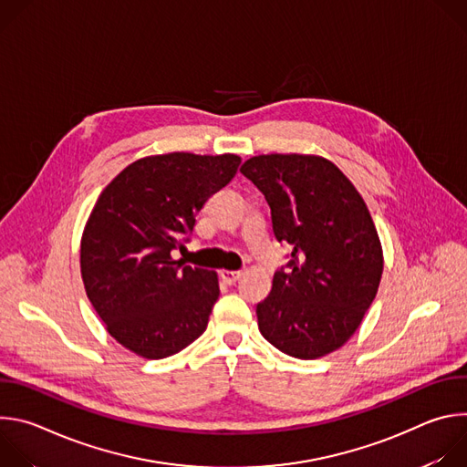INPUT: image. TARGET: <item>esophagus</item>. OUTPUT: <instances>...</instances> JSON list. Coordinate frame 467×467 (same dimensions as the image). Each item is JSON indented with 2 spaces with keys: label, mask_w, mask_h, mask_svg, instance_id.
<instances>
[{
  "label": "esophagus",
  "mask_w": 467,
  "mask_h": 467,
  "mask_svg": "<svg viewBox=\"0 0 467 467\" xmlns=\"http://www.w3.org/2000/svg\"><path fill=\"white\" fill-rule=\"evenodd\" d=\"M222 279L227 283V285H234L240 277H242V272H231V270H222L220 272Z\"/></svg>",
  "instance_id": "obj_1"
}]
</instances>
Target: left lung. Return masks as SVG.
Instances as JSON below:
<instances>
[{"label": "left lung", "mask_w": 467, "mask_h": 467, "mask_svg": "<svg viewBox=\"0 0 467 467\" xmlns=\"http://www.w3.org/2000/svg\"><path fill=\"white\" fill-rule=\"evenodd\" d=\"M272 209L288 264L256 305L262 337L312 360L342 348L373 303L382 247L362 195L332 162L310 155H260L240 168Z\"/></svg>", "instance_id": "1"}]
</instances>
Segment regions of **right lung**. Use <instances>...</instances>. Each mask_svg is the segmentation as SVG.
Wrapping results in <instances>:
<instances>
[{"label": "right lung", "mask_w": 467, "mask_h": 467, "mask_svg": "<svg viewBox=\"0 0 467 467\" xmlns=\"http://www.w3.org/2000/svg\"><path fill=\"white\" fill-rule=\"evenodd\" d=\"M236 155L168 153L127 166L99 195L81 240L87 296L110 337L144 358L205 332L218 277L171 258L207 199L236 175Z\"/></svg>", "instance_id": "right-lung-1"}]
</instances>
